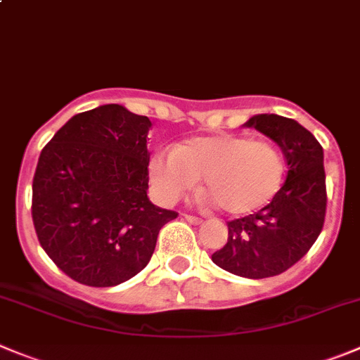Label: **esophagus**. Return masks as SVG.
<instances>
[{
  "mask_svg": "<svg viewBox=\"0 0 360 360\" xmlns=\"http://www.w3.org/2000/svg\"><path fill=\"white\" fill-rule=\"evenodd\" d=\"M184 217V220L186 221H190V224H193V226H197V224H200V218L199 217H193V214H183Z\"/></svg>",
  "mask_w": 360,
  "mask_h": 360,
  "instance_id": "1",
  "label": "esophagus"
}]
</instances>
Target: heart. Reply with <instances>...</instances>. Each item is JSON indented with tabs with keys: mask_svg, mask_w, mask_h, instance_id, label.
Returning <instances> with one entry per match:
<instances>
[{
	"mask_svg": "<svg viewBox=\"0 0 360 360\" xmlns=\"http://www.w3.org/2000/svg\"><path fill=\"white\" fill-rule=\"evenodd\" d=\"M149 174L165 202L177 200L202 177L211 199L226 213L248 214L275 199L286 176V158L270 140L233 133L207 134L154 154Z\"/></svg>",
	"mask_w": 360,
	"mask_h": 360,
	"instance_id": "1",
	"label": "heart"
}]
</instances>
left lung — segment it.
Here are the masks:
<instances>
[{
    "label": "left lung",
    "instance_id": "left-lung-1",
    "mask_svg": "<svg viewBox=\"0 0 360 360\" xmlns=\"http://www.w3.org/2000/svg\"><path fill=\"white\" fill-rule=\"evenodd\" d=\"M243 126L261 131L281 147L288 163L286 181L263 210L227 221V243L211 259L240 277H274L298 263L323 229V149L311 131L288 117L261 113Z\"/></svg>",
    "mask_w": 360,
    "mask_h": 360
}]
</instances>
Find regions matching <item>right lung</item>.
Listing matches in <instances>:
<instances>
[{"mask_svg":"<svg viewBox=\"0 0 360 360\" xmlns=\"http://www.w3.org/2000/svg\"><path fill=\"white\" fill-rule=\"evenodd\" d=\"M150 120L120 104L74 115L44 147L32 217L53 263L79 284L117 286L142 271L176 211L147 197Z\"/></svg>","mask_w":360,"mask_h":360,"instance_id":"1","label":"right lung"}]
</instances>
